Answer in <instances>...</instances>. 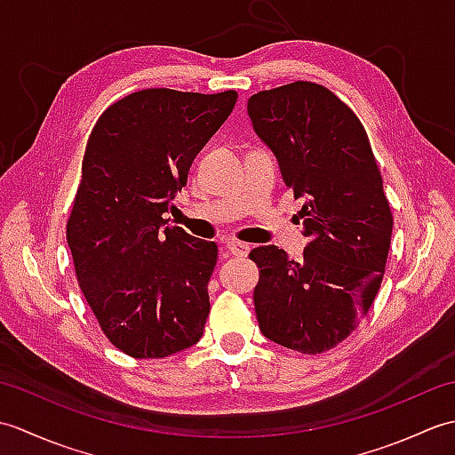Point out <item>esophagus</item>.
I'll return each mask as SVG.
<instances>
[{
	"label": "esophagus",
	"mask_w": 455,
	"mask_h": 455,
	"mask_svg": "<svg viewBox=\"0 0 455 455\" xmlns=\"http://www.w3.org/2000/svg\"><path fill=\"white\" fill-rule=\"evenodd\" d=\"M227 248H228V252L233 254V256H236V258H246L248 252H250V244L238 243V240H228Z\"/></svg>",
	"instance_id": "1"
}]
</instances>
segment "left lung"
Listing matches in <instances>:
<instances>
[{
    "instance_id": "obj_1",
    "label": "left lung",
    "mask_w": 455,
    "mask_h": 455,
    "mask_svg": "<svg viewBox=\"0 0 455 455\" xmlns=\"http://www.w3.org/2000/svg\"><path fill=\"white\" fill-rule=\"evenodd\" d=\"M254 131L275 154L308 244L301 259L259 246L254 307L269 340L301 354L332 350L379 291L393 215L363 124L324 85L293 82L248 100Z\"/></svg>"
}]
</instances>
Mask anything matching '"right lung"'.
Listing matches in <instances>:
<instances>
[{
    "instance_id": "1",
    "label": "right lung",
    "mask_w": 455,
    "mask_h": 455,
    "mask_svg": "<svg viewBox=\"0 0 455 455\" xmlns=\"http://www.w3.org/2000/svg\"><path fill=\"white\" fill-rule=\"evenodd\" d=\"M236 98L235 90L134 92L90 134L66 238L85 301L127 355L166 357L203 336L217 244L166 227L164 212Z\"/></svg>"
}]
</instances>
